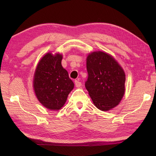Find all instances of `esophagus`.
Instances as JSON below:
<instances>
[{
  "label": "esophagus",
  "mask_w": 156,
  "mask_h": 156,
  "mask_svg": "<svg viewBox=\"0 0 156 156\" xmlns=\"http://www.w3.org/2000/svg\"><path fill=\"white\" fill-rule=\"evenodd\" d=\"M75 86H76V87H80L81 86V83L80 82L79 80H75Z\"/></svg>",
  "instance_id": "34e87169"
}]
</instances>
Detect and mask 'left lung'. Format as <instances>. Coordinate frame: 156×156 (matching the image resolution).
<instances>
[{
    "label": "left lung",
    "instance_id": "1",
    "mask_svg": "<svg viewBox=\"0 0 156 156\" xmlns=\"http://www.w3.org/2000/svg\"><path fill=\"white\" fill-rule=\"evenodd\" d=\"M85 87L95 106L106 111L121 101L125 92L126 75L115 58L101 51L93 52L87 60Z\"/></svg>",
    "mask_w": 156,
    "mask_h": 156
}]
</instances>
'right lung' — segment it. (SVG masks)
<instances>
[{
  "label": "right lung",
  "instance_id": "right-lung-1",
  "mask_svg": "<svg viewBox=\"0 0 156 156\" xmlns=\"http://www.w3.org/2000/svg\"><path fill=\"white\" fill-rule=\"evenodd\" d=\"M62 59L60 54H46L37 64L34 73L33 86L36 97L51 110H58L63 107L74 87L68 72L62 66Z\"/></svg>",
  "mask_w": 156,
  "mask_h": 156
}]
</instances>
